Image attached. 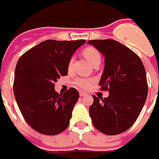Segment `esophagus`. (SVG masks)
Instances as JSON below:
<instances>
[{"instance_id": "esophagus-1", "label": "esophagus", "mask_w": 159, "mask_h": 159, "mask_svg": "<svg viewBox=\"0 0 159 159\" xmlns=\"http://www.w3.org/2000/svg\"><path fill=\"white\" fill-rule=\"evenodd\" d=\"M80 95L81 97L86 96V95H88V94L85 93V92H80Z\"/></svg>"}]
</instances>
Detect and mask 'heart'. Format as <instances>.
I'll return each instance as SVG.
<instances>
[{"label":"heart","instance_id":"heart-1","mask_svg":"<svg viewBox=\"0 0 159 159\" xmlns=\"http://www.w3.org/2000/svg\"><path fill=\"white\" fill-rule=\"evenodd\" d=\"M84 56L85 58L92 63L93 65H95L97 63H100L101 57L99 51L96 48L93 47H88L84 50ZM73 65V58L71 57L68 61L67 67L68 69H71ZM94 82V80L92 78H86V77H78L74 81V84L79 88L83 90H87L91 87L92 83Z\"/></svg>","mask_w":159,"mask_h":159}]
</instances>
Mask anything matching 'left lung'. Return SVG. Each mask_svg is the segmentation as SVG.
Masks as SVG:
<instances>
[{
  "label": "left lung",
  "instance_id": "8db88e82",
  "mask_svg": "<svg viewBox=\"0 0 159 159\" xmlns=\"http://www.w3.org/2000/svg\"><path fill=\"white\" fill-rule=\"evenodd\" d=\"M105 57L104 70L99 83L107 98L92 95L89 107L94 127L107 135L128 130L135 123L148 93L145 67L136 53L112 39L88 40Z\"/></svg>",
  "mask_w": 159,
  "mask_h": 159
}]
</instances>
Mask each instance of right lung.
<instances>
[{"instance_id": "1", "label": "right lung", "mask_w": 159, "mask_h": 159, "mask_svg": "<svg viewBox=\"0 0 159 159\" xmlns=\"http://www.w3.org/2000/svg\"><path fill=\"white\" fill-rule=\"evenodd\" d=\"M86 42L47 40L24 53L15 70L13 92L24 119L33 130L45 135L67 128L79 92L71 88L55 92V83L67 75V64L75 51Z\"/></svg>"}]
</instances>
